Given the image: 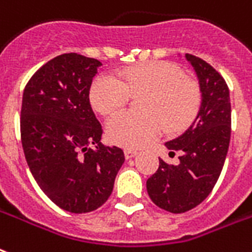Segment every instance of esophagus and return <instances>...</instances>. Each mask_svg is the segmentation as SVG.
<instances>
[{"instance_id":"esophagus-1","label":"esophagus","mask_w":252,"mask_h":252,"mask_svg":"<svg viewBox=\"0 0 252 252\" xmlns=\"http://www.w3.org/2000/svg\"><path fill=\"white\" fill-rule=\"evenodd\" d=\"M137 151H133V149H126L124 151V155H126V160H130V158H133V157L137 156Z\"/></svg>"}]
</instances>
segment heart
Returning <instances> with one entry per match:
<instances>
[{"mask_svg": "<svg viewBox=\"0 0 252 252\" xmlns=\"http://www.w3.org/2000/svg\"><path fill=\"white\" fill-rule=\"evenodd\" d=\"M143 95H147L143 111L148 115L123 112L109 119L105 130L112 144L132 149L144 147L162 133L159 118L166 130L180 132L193 122L201 104L198 84L184 76L181 68L170 62L130 67L123 71L119 80L111 75H100L90 90L92 107L104 116L124 108L130 96Z\"/></svg>", "mask_w": 252, "mask_h": 252, "instance_id": "heart-1", "label": "heart"}]
</instances>
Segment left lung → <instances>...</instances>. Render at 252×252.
<instances>
[{"instance_id": "obj_1", "label": "left lung", "mask_w": 252, "mask_h": 252, "mask_svg": "<svg viewBox=\"0 0 252 252\" xmlns=\"http://www.w3.org/2000/svg\"><path fill=\"white\" fill-rule=\"evenodd\" d=\"M201 90V107L193 124L165 143L170 153H181L177 165L160 160L157 172L148 178V194L157 206L180 214L198 206L210 194L227 156L231 134L230 92L224 79L203 59L186 54Z\"/></svg>"}]
</instances>
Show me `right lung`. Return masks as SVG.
Listing matches in <instances>:
<instances>
[{"instance_id":"1","label":"right lung","mask_w":252,"mask_h":252,"mask_svg":"<svg viewBox=\"0 0 252 252\" xmlns=\"http://www.w3.org/2000/svg\"><path fill=\"white\" fill-rule=\"evenodd\" d=\"M100 66L94 58L62 54L32 75L22 97L21 140L30 172L57 206L75 214L109 198L126 160L120 148L101 145L103 129L90 104Z\"/></svg>"}]
</instances>
